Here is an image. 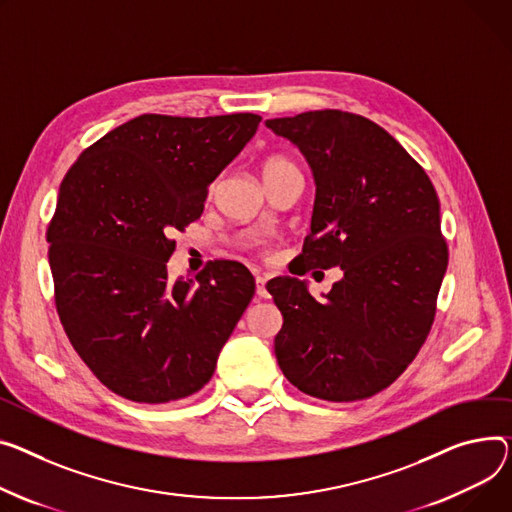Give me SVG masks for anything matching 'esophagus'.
Returning <instances> with one entry per match:
<instances>
[{"mask_svg": "<svg viewBox=\"0 0 512 512\" xmlns=\"http://www.w3.org/2000/svg\"><path fill=\"white\" fill-rule=\"evenodd\" d=\"M265 282H267V278H265V276H257V278H255L257 296H267V290H265Z\"/></svg>", "mask_w": 512, "mask_h": 512, "instance_id": "esophagus-1", "label": "esophagus"}]
</instances>
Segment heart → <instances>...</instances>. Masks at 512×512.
Listing matches in <instances>:
<instances>
[{"label":"heart","instance_id":"obj_1","mask_svg":"<svg viewBox=\"0 0 512 512\" xmlns=\"http://www.w3.org/2000/svg\"><path fill=\"white\" fill-rule=\"evenodd\" d=\"M286 166H292V164H290L288 160H284V158H271V160H267L265 166H263V175L276 173V170H282V168H286ZM249 249L255 251V253H259V255H263V257L271 253V247H269V243H265V241H253V243H249Z\"/></svg>","mask_w":512,"mask_h":512}]
</instances>
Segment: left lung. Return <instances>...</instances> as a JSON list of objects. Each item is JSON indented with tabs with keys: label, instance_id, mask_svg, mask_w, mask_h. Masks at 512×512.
<instances>
[{
	"label": "left lung",
	"instance_id": "left-lung-1",
	"mask_svg": "<svg viewBox=\"0 0 512 512\" xmlns=\"http://www.w3.org/2000/svg\"><path fill=\"white\" fill-rule=\"evenodd\" d=\"M265 125L300 148L317 181L300 261L344 269L321 302L296 278L267 284L284 317L278 364L311 397H372L412 364L434 323L449 263L436 189L393 135L362 115L323 109Z\"/></svg>",
	"mask_w": 512,
	"mask_h": 512
}]
</instances>
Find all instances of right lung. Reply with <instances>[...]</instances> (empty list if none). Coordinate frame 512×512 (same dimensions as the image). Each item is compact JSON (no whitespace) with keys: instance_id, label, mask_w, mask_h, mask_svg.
Instances as JSON below:
<instances>
[{"instance_id":"1","label":"right lung","mask_w":512,"mask_h":512,"mask_svg":"<svg viewBox=\"0 0 512 512\" xmlns=\"http://www.w3.org/2000/svg\"><path fill=\"white\" fill-rule=\"evenodd\" d=\"M261 117L140 115L88 146L67 170L47 226L59 321L94 377L138 403L206 385L255 294L251 271L216 259L170 282L166 263L203 214L210 183Z\"/></svg>"}]
</instances>
